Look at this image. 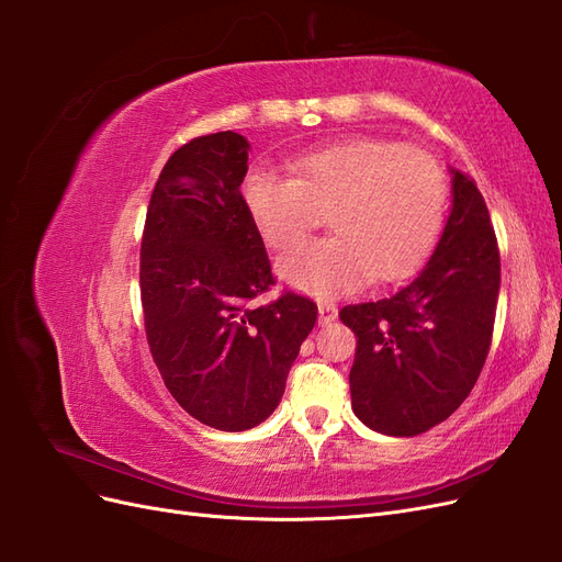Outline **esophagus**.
<instances>
[{
    "mask_svg": "<svg viewBox=\"0 0 562 562\" xmlns=\"http://www.w3.org/2000/svg\"><path fill=\"white\" fill-rule=\"evenodd\" d=\"M335 316H337L335 304H330V302H321L318 304V318H321V323H330Z\"/></svg>",
    "mask_w": 562,
    "mask_h": 562,
    "instance_id": "34e87169",
    "label": "esophagus"
}]
</instances>
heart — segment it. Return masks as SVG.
Segmentation results:
<instances>
[{"instance_id": "b5f03b06", "label": "heart", "mask_w": 562, "mask_h": 562, "mask_svg": "<svg viewBox=\"0 0 562 562\" xmlns=\"http://www.w3.org/2000/svg\"><path fill=\"white\" fill-rule=\"evenodd\" d=\"M293 178L250 171L241 201L267 246L291 250L321 225L328 239L281 260V277L312 295L398 281L429 258L448 215V176L427 149L386 138H353L304 151Z\"/></svg>"}]
</instances>
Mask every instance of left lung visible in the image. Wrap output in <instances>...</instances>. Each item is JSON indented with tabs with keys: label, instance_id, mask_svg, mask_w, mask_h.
Segmentation results:
<instances>
[{
	"label": "left lung",
	"instance_id": "8db88e82",
	"mask_svg": "<svg viewBox=\"0 0 562 562\" xmlns=\"http://www.w3.org/2000/svg\"><path fill=\"white\" fill-rule=\"evenodd\" d=\"M499 271L485 199L454 171L452 213L431 260L398 293L339 312L356 335L349 389L366 427L417 436L464 403L492 345Z\"/></svg>",
	"mask_w": 562,
	"mask_h": 562
}]
</instances>
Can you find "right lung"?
Wrapping results in <instances>:
<instances>
[{
	"instance_id": "add662e5",
	"label": "right lung",
	"mask_w": 562,
	"mask_h": 562,
	"mask_svg": "<svg viewBox=\"0 0 562 562\" xmlns=\"http://www.w3.org/2000/svg\"><path fill=\"white\" fill-rule=\"evenodd\" d=\"M248 143L234 131L176 149L151 192L140 244L147 345L171 396L206 427L246 431L279 405L316 302L274 285L241 201Z\"/></svg>"
}]
</instances>
